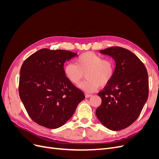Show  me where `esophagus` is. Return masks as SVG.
I'll return each mask as SVG.
<instances>
[{
	"mask_svg": "<svg viewBox=\"0 0 159 159\" xmlns=\"http://www.w3.org/2000/svg\"><path fill=\"white\" fill-rule=\"evenodd\" d=\"M85 98H90V97H91V96H92V95L91 94H88V93H85Z\"/></svg>",
	"mask_w": 159,
	"mask_h": 159,
	"instance_id": "obj_1",
	"label": "esophagus"
}]
</instances>
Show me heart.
I'll return each mask as SVG.
<instances>
[{
    "label": "heart",
    "mask_w": 159,
    "mask_h": 159,
    "mask_svg": "<svg viewBox=\"0 0 159 159\" xmlns=\"http://www.w3.org/2000/svg\"><path fill=\"white\" fill-rule=\"evenodd\" d=\"M76 63H68L64 67V74L74 84H80L86 73V80L79 88L87 93L93 92L99 87L110 82L115 74V64L112 60L92 52L80 55Z\"/></svg>",
    "instance_id": "b5f03b06"
}]
</instances>
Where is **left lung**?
<instances>
[{"label":"left lung","mask_w":159,"mask_h":159,"mask_svg":"<svg viewBox=\"0 0 159 159\" xmlns=\"http://www.w3.org/2000/svg\"><path fill=\"white\" fill-rule=\"evenodd\" d=\"M100 53L111 56L116 67L112 80L98 93L102 104L96 115L105 127L119 131L136 121L147 102V70L135 54L123 48L111 47Z\"/></svg>","instance_id":"left-lung-1"}]
</instances>
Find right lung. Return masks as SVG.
Segmentation results:
<instances>
[{
	"label": "right lung",
	"mask_w": 159,
	"mask_h": 159,
	"mask_svg": "<svg viewBox=\"0 0 159 159\" xmlns=\"http://www.w3.org/2000/svg\"><path fill=\"white\" fill-rule=\"evenodd\" d=\"M77 56L68 50L43 48L24 61L19 79V95L28 114L46 128L64 125L84 100V92L64 74L66 61Z\"/></svg>",
	"instance_id": "add662e5"
}]
</instances>
